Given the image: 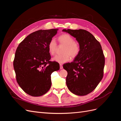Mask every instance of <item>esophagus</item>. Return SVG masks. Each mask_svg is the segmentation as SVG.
I'll return each instance as SVG.
<instances>
[{
	"mask_svg": "<svg viewBox=\"0 0 121 121\" xmlns=\"http://www.w3.org/2000/svg\"><path fill=\"white\" fill-rule=\"evenodd\" d=\"M60 69H63V65H62L61 64H60Z\"/></svg>",
	"mask_w": 121,
	"mask_h": 121,
	"instance_id": "34e87169",
	"label": "esophagus"
}]
</instances>
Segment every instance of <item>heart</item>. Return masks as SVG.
<instances>
[{
    "label": "heart",
    "mask_w": 121,
    "mask_h": 121,
    "mask_svg": "<svg viewBox=\"0 0 121 121\" xmlns=\"http://www.w3.org/2000/svg\"><path fill=\"white\" fill-rule=\"evenodd\" d=\"M60 45H64L62 53L63 54L55 56L52 60L58 63L63 64L68 62L70 60V56L72 58H75L79 54L80 51L79 44L74 41L72 36L68 34H63L57 38ZM57 48V44L54 40L52 39L48 44V50L50 54L54 55L56 53Z\"/></svg>",
    "instance_id": "b5f03b06"
}]
</instances>
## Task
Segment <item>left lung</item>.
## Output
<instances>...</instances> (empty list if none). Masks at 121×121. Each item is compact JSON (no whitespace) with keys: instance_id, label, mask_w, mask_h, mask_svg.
Instances as JSON below:
<instances>
[{"instance_id":"1","label":"left lung","mask_w":121,"mask_h":121,"mask_svg":"<svg viewBox=\"0 0 121 121\" xmlns=\"http://www.w3.org/2000/svg\"><path fill=\"white\" fill-rule=\"evenodd\" d=\"M76 38L80 46L79 54L71 63L63 65L68 72L66 84L71 92L84 96L93 91L104 76V56L100 43L83 29H64Z\"/></svg>"}]
</instances>
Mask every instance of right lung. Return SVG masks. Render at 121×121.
<instances>
[{
  "label": "right lung",
  "mask_w": 121,
  "mask_h": 121,
  "mask_svg": "<svg viewBox=\"0 0 121 121\" xmlns=\"http://www.w3.org/2000/svg\"><path fill=\"white\" fill-rule=\"evenodd\" d=\"M57 29L40 30L29 35L17 47L13 60L16 80L24 92L32 96L45 94L52 85L51 74L60 65L51 61L48 44Z\"/></svg>",
  "instance_id": "obj_1"
}]
</instances>
